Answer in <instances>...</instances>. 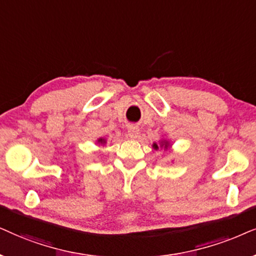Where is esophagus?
Instances as JSON below:
<instances>
[{
  "label": "esophagus",
  "mask_w": 256,
  "mask_h": 256,
  "mask_svg": "<svg viewBox=\"0 0 256 256\" xmlns=\"http://www.w3.org/2000/svg\"><path fill=\"white\" fill-rule=\"evenodd\" d=\"M139 134H140V131H139L137 126H131L128 130V134L131 139H137L139 137Z\"/></svg>",
  "instance_id": "1"
}]
</instances>
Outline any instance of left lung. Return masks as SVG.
Here are the masks:
<instances>
[{
  "label": "left lung",
  "instance_id": "left-lung-1",
  "mask_svg": "<svg viewBox=\"0 0 256 256\" xmlns=\"http://www.w3.org/2000/svg\"><path fill=\"white\" fill-rule=\"evenodd\" d=\"M152 148L154 150H159V148H164V150H168V148H171V144H170V142L166 140V139H162V140H160L159 146H158V144H156V142H153Z\"/></svg>",
  "mask_w": 256,
  "mask_h": 256
}]
</instances>
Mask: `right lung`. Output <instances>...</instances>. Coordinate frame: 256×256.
<instances>
[{
  "mask_svg": "<svg viewBox=\"0 0 256 256\" xmlns=\"http://www.w3.org/2000/svg\"><path fill=\"white\" fill-rule=\"evenodd\" d=\"M97 142H100V144H105V142H106V140H105V139L104 138H100V139H97Z\"/></svg>",
  "mask_w": 256,
  "mask_h": 256,
  "instance_id": "add662e5",
  "label": "right lung"
}]
</instances>
